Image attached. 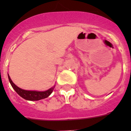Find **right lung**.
<instances>
[{
    "mask_svg": "<svg viewBox=\"0 0 131 131\" xmlns=\"http://www.w3.org/2000/svg\"><path fill=\"white\" fill-rule=\"evenodd\" d=\"M8 78L9 80L10 85L13 88V90L23 99L29 101H38L42 100V99L46 98L51 93H52L53 90L54 89L55 85L53 86L52 88H50L49 90L44 91H31V90H25L19 88L10 79V76L8 74Z\"/></svg>",
    "mask_w": 131,
    "mask_h": 131,
    "instance_id": "right-lung-1",
    "label": "right lung"
}]
</instances>
